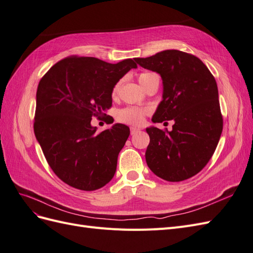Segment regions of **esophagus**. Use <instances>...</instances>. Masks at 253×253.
<instances>
[{"mask_svg": "<svg viewBox=\"0 0 253 253\" xmlns=\"http://www.w3.org/2000/svg\"><path fill=\"white\" fill-rule=\"evenodd\" d=\"M140 131V129L138 127H135V126H132L131 127V135H134L136 133H138Z\"/></svg>", "mask_w": 253, "mask_h": 253, "instance_id": "34e87169", "label": "esophagus"}]
</instances>
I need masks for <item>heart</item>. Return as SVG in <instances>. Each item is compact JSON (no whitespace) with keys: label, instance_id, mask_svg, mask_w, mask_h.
Instances as JSON below:
<instances>
[{"label":"heart","instance_id":"b5f03b06","mask_svg":"<svg viewBox=\"0 0 253 253\" xmlns=\"http://www.w3.org/2000/svg\"><path fill=\"white\" fill-rule=\"evenodd\" d=\"M156 77H158V76L154 73H142L139 75L138 80H139V83L143 86L145 83H148L151 79L156 78ZM119 87H120V83L115 84V86L113 87V90H112V95L114 97L117 96ZM147 114H148V110H142L139 108H134V106H128V108L122 109L117 113V119L120 122H125V124H128V125H141L143 118Z\"/></svg>","mask_w":253,"mask_h":253}]
</instances>
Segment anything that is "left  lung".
I'll return each instance as SVG.
<instances>
[{"label": "left lung", "mask_w": 253, "mask_h": 253, "mask_svg": "<svg viewBox=\"0 0 253 253\" xmlns=\"http://www.w3.org/2000/svg\"><path fill=\"white\" fill-rule=\"evenodd\" d=\"M134 60L163 79V100L152 121H174L171 132L147 127L148 167L167 181L192 177L208 164L223 131L216 81L202 60L180 50Z\"/></svg>", "instance_id": "obj_1"}]
</instances>
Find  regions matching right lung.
I'll list each match as a JSON object with an SVG mask.
<instances>
[{"mask_svg": "<svg viewBox=\"0 0 253 253\" xmlns=\"http://www.w3.org/2000/svg\"><path fill=\"white\" fill-rule=\"evenodd\" d=\"M136 67L132 59L112 64L71 56L51 66L40 80L35 135L51 170L68 186L94 191L114 177L129 128L116 124L97 133L90 121L111 108L115 84Z\"/></svg>", "mask_w": 253, "mask_h": 253, "instance_id": "right-lung-1", "label": "right lung"}]
</instances>
